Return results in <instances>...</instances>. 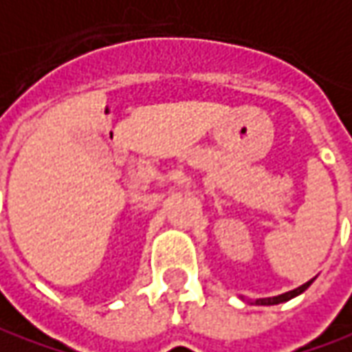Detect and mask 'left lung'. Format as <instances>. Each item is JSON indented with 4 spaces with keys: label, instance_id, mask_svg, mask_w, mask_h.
<instances>
[{
    "label": "left lung",
    "instance_id": "8db88e82",
    "mask_svg": "<svg viewBox=\"0 0 352 352\" xmlns=\"http://www.w3.org/2000/svg\"><path fill=\"white\" fill-rule=\"evenodd\" d=\"M314 283V278L311 280H308L306 285L298 286V288H294V290H290V292H285V294H280V296H273V298H261V300H257L255 304H259V306H274V304H283V302H286V300H290V298L298 296V294H302L306 288H308L309 285Z\"/></svg>",
    "mask_w": 352,
    "mask_h": 352
}]
</instances>
